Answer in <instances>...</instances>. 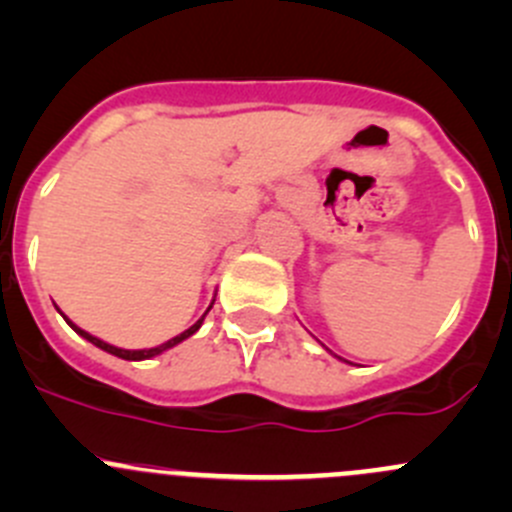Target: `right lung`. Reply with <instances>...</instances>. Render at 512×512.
Wrapping results in <instances>:
<instances>
[{
    "mask_svg": "<svg viewBox=\"0 0 512 512\" xmlns=\"http://www.w3.org/2000/svg\"><path fill=\"white\" fill-rule=\"evenodd\" d=\"M213 302H215V299H213ZM210 307H213V304H210ZM210 307H208V312H210ZM208 312H205V314H208ZM205 314H203V317L198 319V322L193 324V327H190V329H185L183 334H178V337L168 339V342H165V344H158V347H153V349H118V347H113V344H108V342H103V339L94 337V334L84 332V329H81V327H76V324L71 322V319H66V317H64V319H66V322H69V327L74 329L76 334H81V337H84L86 342H91V344H94V347L103 349V352H108V354L118 356V359H126V361H143V359H151V356H158V354H163L165 349H173L175 344H180V342H183V339L193 337V334L198 332V329H200V324H203Z\"/></svg>",
    "mask_w": 512,
    "mask_h": 512,
    "instance_id": "right-lung-1",
    "label": "right lung"
}]
</instances>
